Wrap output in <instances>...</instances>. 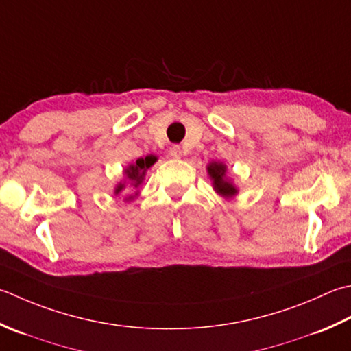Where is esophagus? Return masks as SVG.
<instances>
[{
    "instance_id": "1",
    "label": "esophagus",
    "mask_w": 351,
    "mask_h": 351,
    "mask_svg": "<svg viewBox=\"0 0 351 351\" xmlns=\"http://www.w3.org/2000/svg\"><path fill=\"white\" fill-rule=\"evenodd\" d=\"M169 154L171 158H175V160H180V158L182 156V149L180 146H171Z\"/></svg>"
}]
</instances>
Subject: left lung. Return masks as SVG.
Returning <instances> with one entry per match:
<instances>
[{"mask_svg":"<svg viewBox=\"0 0 351 351\" xmlns=\"http://www.w3.org/2000/svg\"><path fill=\"white\" fill-rule=\"evenodd\" d=\"M207 173L213 185V190L219 196L225 199H232L239 195V189L232 182V178L228 176V167L226 164L219 161H211L207 164Z\"/></svg>","mask_w":351,"mask_h":351,"instance_id":"obj_1","label":"left lung"}]
</instances>
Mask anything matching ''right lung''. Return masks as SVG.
<instances>
[{
    "label": "right lung",
    "instance_id": "obj_1",
    "mask_svg": "<svg viewBox=\"0 0 351 351\" xmlns=\"http://www.w3.org/2000/svg\"><path fill=\"white\" fill-rule=\"evenodd\" d=\"M158 158L155 155H147L144 158H138L135 162H130L123 170V180L115 184L114 195L119 196L123 195V201L132 202L140 196V187L144 182V176H146L147 169H150L156 162Z\"/></svg>",
    "mask_w": 351,
    "mask_h": 351
}]
</instances>
